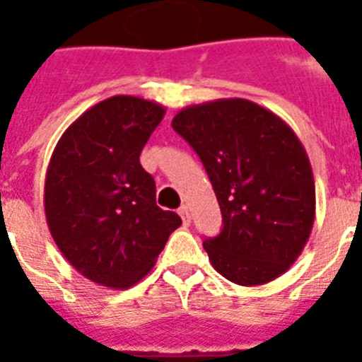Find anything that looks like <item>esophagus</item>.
Here are the masks:
<instances>
[{"mask_svg":"<svg viewBox=\"0 0 362 362\" xmlns=\"http://www.w3.org/2000/svg\"><path fill=\"white\" fill-rule=\"evenodd\" d=\"M178 214H180L182 221H184V226H189V221H192V214H189L187 204H182L180 209H178Z\"/></svg>","mask_w":362,"mask_h":362,"instance_id":"34e87169","label":"esophagus"}]
</instances>
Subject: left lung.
Masks as SVG:
<instances>
[{
	"label": "left lung",
	"mask_w": 362,
	"mask_h": 362,
	"mask_svg": "<svg viewBox=\"0 0 362 362\" xmlns=\"http://www.w3.org/2000/svg\"><path fill=\"white\" fill-rule=\"evenodd\" d=\"M173 129L195 150L220 204V235L203 242L212 267L240 286L286 272L315 212L312 167L291 127L252 101L220 99L180 110Z\"/></svg>",
	"instance_id": "1"
}]
</instances>
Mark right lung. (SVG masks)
I'll list each match as a JSON object with an SVG mask.
<instances>
[{"label":"right lung","mask_w":362,"mask_h":362,"mask_svg":"<svg viewBox=\"0 0 362 362\" xmlns=\"http://www.w3.org/2000/svg\"><path fill=\"white\" fill-rule=\"evenodd\" d=\"M163 112L141 98L105 99L65 131L52 153L48 227L65 259L95 284H136L182 223L156 204V182L139 159Z\"/></svg>","instance_id":"add662e5"}]
</instances>
